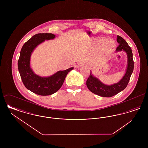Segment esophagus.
Instances as JSON below:
<instances>
[{
	"instance_id": "1",
	"label": "esophagus",
	"mask_w": 148,
	"mask_h": 148,
	"mask_svg": "<svg viewBox=\"0 0 148 148\" xmlns=\"http://www.w3.org/2000/svg\"><path fill=\"white\" fill-rule=\"evenodd\" d=\"M82 64L83 63H81V64H80V66H82Z\"/></svg>"
}]
</instances>
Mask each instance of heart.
Listing matches in <instances>:
<instances>
[{"label": "heart", "instance_id": "heart-1", "mask_svg": "<svg viewBox=\"0 0 148 148\" xmlns=\"http://www.w3.org/2000/svg\"><path fill=\"white\" fill-rule=\"evenodd\" d=\"M106 40L110 44L112 47H113V48L114 47V46H115V42H114V40H113L112 39H111L110 38H108V39H106Z\"/></svg>", "mask_w": 148, "mask_h": 148}]
</instances>
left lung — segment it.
Instances as JSON below:
<instances>
[{
  "instance_id": "1",
  "label": "left lung",
  "mask_w": 148,
  "mask_h": 148,
  "mask_svg": "<svg viewBox=\"0 0 148 148\" xmlns=\"http://www.w3.org/2000/svg\"><path fill=\"white\" fill-rule=\"evenodd\" d=\"M117 42L119 44L115 52L124 51L127 53V62L125 73L118 83L113 84L106 85L97 77H94L90 71L89 77L86 80V84L89 90L92 93L103 97H112L123 90L127 85L131 75L134 70V61L131 48L127 42L121 36H117Z\"/></svg>"
}]
</instances>
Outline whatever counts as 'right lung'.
I'll use <instances>...</instances> for the list:
<instances>
[{
  "label": "right lung",
  "mask_w": 148,
  "mask_h": 148,
  "mask_svg": "<svg viewBox=\"0 0 148 148\" xmlns=\"http://www.w3.org/2000/svg\"><path fill=\"white\" fill-rule=\"evenodd\" d=\"M56 35L51 33H39L33 36L23 45L18 62V68L25 86L30 91L39 95H49L57 92L62 86L66 76L73 67L58 71L49 77L36 75L30 67V57L36 47L45 40L54 39Z\"/></svg>",
  "instance_id": "obj_1"
}]
</instances>
